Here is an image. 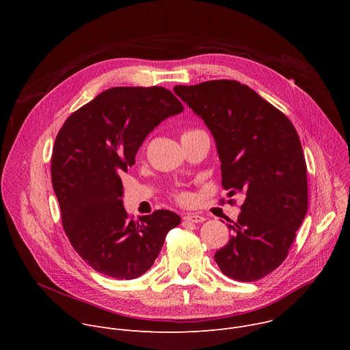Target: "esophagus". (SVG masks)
<instances>
[{
  "mask_svg": "<svg viewBox=\"0 0 350 350\" xmlns=\"http://www.w3.org/2000/svg\"><path fill=\"white\" fill-rule=\"evenodd\" d=\"M184 220L191 221V223H202V221H205V216L198 215V213H185Z\"/></svg>",
  "mask_w": 350,
  "mask_h": 350,
  "instance_id": "34e87169",
  "label": "esophagus"
}]
</instances>
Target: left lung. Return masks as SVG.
I'll return each instance as SVG.
<instances>
[{"mask_svg":"<svg viewBox=\"0 0 350 350\" xmlns=\"http://www.w3.org/2000/svg\"><path fill=\"white\" fill-rule=\"evenodd\" d=\"M174 92L212 133L224 189L245 193L215 260L230 278L260 280L284 262L308 213L301 139L282 112L235 80L176 85Z\"/></svg>","mask_w":350,"mask_h":350,"instance_id":"8db88e82","label":"left lung"}]
</instances>
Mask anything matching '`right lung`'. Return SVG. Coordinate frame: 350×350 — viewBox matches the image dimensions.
<instances>
[{"label": "right lung", "mask_w": 350, "mask_h": 350, "mask_svg": "<svg viewBox=\"0 0 350 350\" xmlns=\"http://www.w3.org/2000/svg\"><path fill=\"white\" fill-rule=\"evenodd\" d=\"M184 111L163 87H112L72 113L53 151L51 178L64 230L95 271L133 280L154 265L181 217L170 211L131 220L119 174L135 163L146 135Z\"/></svg>", "instance_id": "add662e5"}]
</instances>
